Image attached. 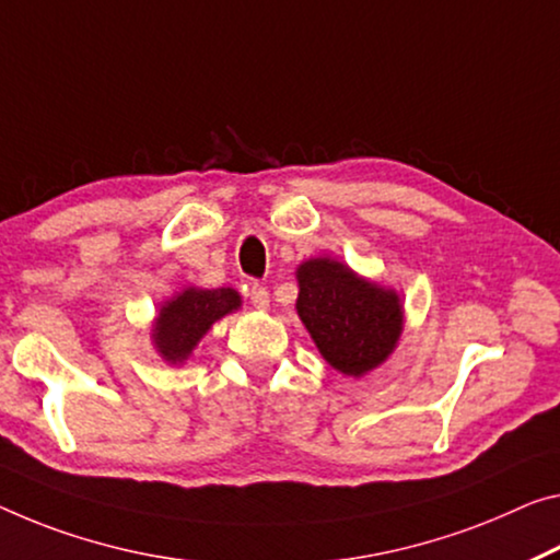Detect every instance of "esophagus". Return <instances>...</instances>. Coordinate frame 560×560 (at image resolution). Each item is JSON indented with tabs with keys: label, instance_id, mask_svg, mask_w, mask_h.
<instances>
[{
	"label": "esophagus",
	"instance_id": "esophagus-1",
	"mask_svg": "<svg viewBox=\"0 0 560 560\" xmlns=\"http://www.w3.org/2000/svg\"><path fill=\"white\" fill-rule=\"evenodd\" d=\"M250 303H253L255 310H268L270 307V292H268V288H262V285H257V282H253Z\"/></svg>",
	"mask_w": 560,
	"mask_h": 560
}]
</instances>
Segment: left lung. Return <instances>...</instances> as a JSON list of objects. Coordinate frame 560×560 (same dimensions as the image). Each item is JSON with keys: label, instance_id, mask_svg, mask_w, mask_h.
Returning a JSON list of instances; mask_svg holds the SVG:
<instances>
[{"label": "left lung", "instance_id": "1", "mask_svg": "<svg viewBox=\"0 0 560 560\" xmlns=\"http://www.w3.org/2000/svg\"><path fill=\"white\" fill-rule=\"evenodd\" d=\"M295 278V310L330 368L363 377L393 355L406 325L398 290L368 280L328 255L300 262Z\"/></svg>", "mask_w": 560, "mask_h": 560}]
</instances>
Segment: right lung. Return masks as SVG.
<instances>
[{
  "instance_id": "obj_1",
  "label": "right lung",
  "mask_w": 560,
  "mask_h": 560,
  "mask_svg": "<svg viewBox=\"0 0 560 560\" xmlns=\"http://www.w3.org/2000/svg\"><path fill=\"white\" fill-rule=\"evenodd\" d=\"M240 307L243 298L237 290L187 285L160 303L150 330L152 346L165 363L183 365L212 325Z\"/></svg>"
}]
</instances>
